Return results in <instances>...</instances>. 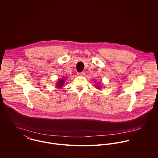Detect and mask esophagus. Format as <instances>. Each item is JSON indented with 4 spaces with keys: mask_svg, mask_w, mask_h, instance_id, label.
I'll return each mask as SVG.
<instances>
[{
    "mask_svg": "<svg viewBox=\"0 0 158 158\" xmlns=\"http://www.w3.org/2000/svg\"><path fill=\"white\" fill-rule=\"evenodd\" d=\"M78 75L80 76H83L85 75V72H78Z\"/></svg>",
    "mask_w": 158,
    "mask_h": 158,
    "instance_id": "esophagus-1",
    "label": "esophagus"
}]
</instances>
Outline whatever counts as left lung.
Listing matches in <instances>:
<instances>
[{"label": "left lung", "mask_w": 158, "mask_h": 158, "mask_svg": "<svg viewBox=\"0 0 158 158\" xmlns=\"http://www.w3.org/2000/svg\"><path fill=\"white\" fill-rule=\"evenodd\" d=\"M100 88V87H99V88Z\"/></svg>", "instance_id": "8db88e82"}]
</instances>
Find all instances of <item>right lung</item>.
Returning <instances> with one entry per match:
<instances>
[{
    "instance_id": "right-lung-1",
    "label": "right lung",
    "mask_w": 158,
    "mask_h": 158,
    "mask_svg": "<svg viewBox=\"0 0 158 158\" xmlns=\"http://www.w3.org/2000/svg\"><path fill=\"white\" fill-rule=\"evenodd\" d=\"M63 83H64V80H59V81H58V83L57 84L58 88H61V86H63Z\"/></svg>"
}]
</instances>
